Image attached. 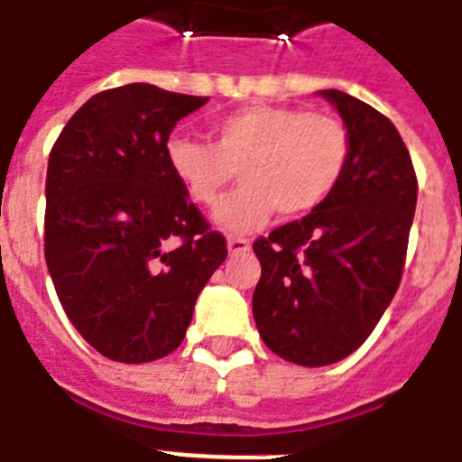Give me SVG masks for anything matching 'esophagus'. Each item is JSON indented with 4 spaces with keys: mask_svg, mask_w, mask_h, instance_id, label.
<instances>
[{
    "mask_svg": "<svg viewBox=\"0 0 462 462\" xmlns=\"http://www.w3.org/2000/svg\"><path fill=\"white\" fill-rule=\"evenodd\" d=\"M249 249H251L249 239H244V237H230V239H227V251H230L232 256L246 254Z\"/></svg>",
    "mask_w": 462,
    "mask_h": 462,
    "instance_id": "1",
    "label": "esophagus"
}]
</instances>
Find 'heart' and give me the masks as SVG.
Masks as SVG:
<instances>
[{
	"mask_svg": "<svg viewBox=\"0 0 462 462\" xmlns=\"http://www.w3.org/2000/svg\"><path fill=\"white\" fill-rule=\"evenodd\" d=\"M168 166L194 204L213 206L237 178L244 185L220 201L225 232L258 230L273 211L299 218L320 208L339 187L351 156L339 118L294 106L249 104L211 123V142L171 137Z\"/></svg>",
	"mask_w": 462,
	"mask_h": 462,
	"instance_id": "obj_1",
	"label": "heart"
}]
</instances>
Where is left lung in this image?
Returning a JSON list of instances; mask_svg holds the SVG:
<instances>
[{"mask_svg": "<svg viewBox=\"0 0 462 462\" xmlns=\"http://www.w3.org/2000/svg\"><path fill=\"white\" fill-rule=\"evenodd\" d=\"M320 95L348 130L346 172L320 208L254 242L258 332L273 354L306 367L346 358L380 322L399 290L418 201L413 161L387 116L339 89Z\"/></svg>", "mask_w": 462, "mask_h": 462, "instance_id": "8db88e82", "label": "left lung"}]
</instances>
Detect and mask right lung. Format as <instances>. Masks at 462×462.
I'll list each match as a JSON object with an SVG mask.
<instances>
[{"label":"right lung","mask_w":462,"mask_h":462,"mask_svg":"<svg viewBox=\"0 0 462 462\" xmlns=\"http://www.w3.org/2000/svg\"><path fill=\"white\" fill-rule=\"evenodd\" d=\"M208 97L133 82L73 114L47 166L44 258L73 328L101 356L149 363L172 354L199 291L227 258L168 166L180 118Z\"/></svg>","instance_id":"1"}]
</instances>
